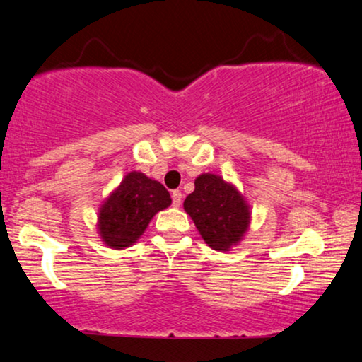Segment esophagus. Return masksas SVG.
I'll return each mask as SVG.
<instances>
[{"label":"esophagus","instance_id":"esophagus-1","mask_svg":"<svg viewBox=\"0 0 362 362\" xmlns=\"http://www.w3.org/2000/svg\"><path fill=\"white\" fill-rule=\"evenodd\" d=\"M171 197H173V206L180 207V204H181V201H182V192H181L180 189L173 191V194H171Z\"/></svg>","mask_w":362,"mask_h":362}]
</instances>
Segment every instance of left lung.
Masks as SVG:
<instances>
[{
    "instance_id": "8db88e82",
    "label": "left lung",
    "mask_w": 362,
    "mask_h": 362,
    "mask_svg": "<svg viewBox=\"0 0 362 362\" xmlns=\"http://www.w3.org/2000/svg\"><path fill=\"white\" fill-rule=\"evenodd\" d=\"M194 186L182 207L212 250H232L250 227L252 211L245 196L235 185L212 173L197 176Z\"/></svg>"
}]
</instances>
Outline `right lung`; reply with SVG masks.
Listing matches in <instances>:
<instances>
[{
    "label": "right lung",
    "instance_id": "obj_1",
    "mask_svg": "<svg viewBox=\"0 0 362 362\" xmlns=\"http://www.w3.org/2000/svg\"><path fill=\"white\" fill-rule=\"evenodd\" d=\"M170 204V192L161 182L145 173H127L98 207L97 234L110 249H127L143 235L153 216Z\"/></svg>",
    "mask_w": 362,
    "mask_h": 362
}]
</instances>
